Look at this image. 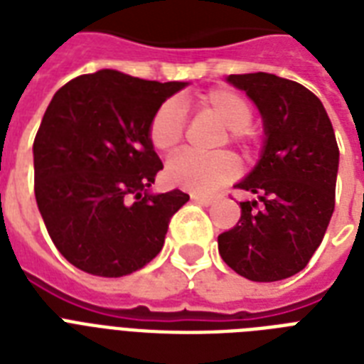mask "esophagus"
Returning <instances> with one entry per match:
<instances>
[{"mask_svg": "<svg viewBox=\"0 0 364 364\" xmlns=\"http://www.w3.org/2000/svg\"><path fill=\"white\" fill-rule=\"evenodd\" d=\"M191 198L202 205H211L215 202V196H205V194H191Z\"/></svg>", "mask_w": 364, "mask_h": 364, "instance_id": "34e87169", "label": "esophagus"}]
</instances>
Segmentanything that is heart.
Instances as JSON below:
<instances>
[{"instance_id": "1", "label": "heart", "mask_w": 364, "mask_h": 364, "mask_svg": "<svg viewBox=\"0 0 364 364\" xmlns=\"http://www.w3.org/2000/svg\"><path fill=\"white\" fill-rule=\"evenodd\" d=\"M198 109L227 128L228 143L249 149L253 141L251 119L253 107L242 94L228 88H213L196 102ZM185 132V115L176 100H166L151 117L147 128L149 141L160 153H170L181 143ZM240 176V164L230 153L213 156L183 151L166 164V179L193 194H211Z\"/></svg>"}]
</instances>
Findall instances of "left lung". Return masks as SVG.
<instances>
[{"label":"left lung","instance_id":"left-lung-1","mask_svg":"<svg viewBox=\"0 0 364 364\" xmlns=\"http://www.w3.org/2000/svg\"><path fill=\"white\" fill-rule=\"evenodd\" d=\"M259 107L266 143L255 170L236 187V227L219 236V253L251 282L294 276L316 253L334 211L338 143L321 100L300 82L272 73L228 75Z\"/></svg>","mask_w":364,"mask_h":364}]
</instances>
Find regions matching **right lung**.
<instances>
[{"label":"right lung","mask_w":364,"mask_h":364,"mask_svg":"<svg viewBox=\"0 0 364 364\" xmlns=\"http://www.w3.org/2000/svg\"><path fill=\"white\" fill-rule=\"evenodd\" d=\"M185 85L102 70L50 100L33 141V188L48 236L79 270L128 276L160 253L188 194L147 193L162 170L147 128Z\"/></svg>","instance_id":"obj_1"}]
</instances>
